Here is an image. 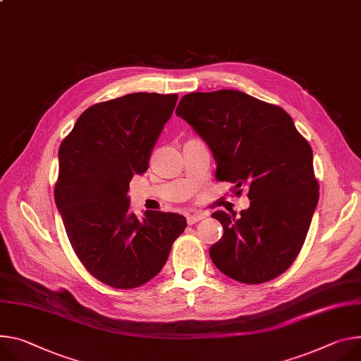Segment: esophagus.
Listing matches in <instances>:
<instances>
[{"label":"esophagus","mask_w":361,"mask_h":361,"mask_svg":"<svg viewBox=\"0 0 361 361\" xmlns=\"http://www.w3.org/2000/svg\"><path fill=\"white\" fill-rule=\"evenodd\" d=\"M204 217H206V214L202 213V212H192L191 214L187 216V223H188V224H194V223L200 221V220L204 219Z\"/></svg>","instance_id":"obj_1"}]
</instances>
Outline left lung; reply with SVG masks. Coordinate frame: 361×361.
<instances>
[{
    "mask_svg": "<svg viewBox=\"0 0 361 361\" xmlns=\"http://www.w3.org/2000/svg\"><path fill=\"white\" fill-rule=\"evenodd\" d=\"M176 114L209 145L216 178L249 187L240 217L212 214L224 231L210 247L213 264L250 285L279 276L298 256L318 204L310 144L282 108L239 90L188 93Z\"/></svg>",
    "mask_w": 361,
    "mask_h": 361,
    "instance_id": "8db88e82",
    "label": "left lung"
}]
</instances>
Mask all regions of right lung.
I'll return each mask as SVG.
<instances>
[{
	"mask_svg": "<svg viewBox=\"0 0 361 361\" xmlns=\"http://www.w3.org/2000/svg\"><path fill=\"white\" fill-rule=\"evenodd\" d=\"M177 93H129L87 108L59 149L54 200L75 253L101 282L137 288L166 265L187 220L129 212V181L148 170Z\"/></svg>",
	"mask_w": 361,
	"mask_h": 361,
	"instance_id": "obj_1",
	"label": "right lung"
}]
</instances>
